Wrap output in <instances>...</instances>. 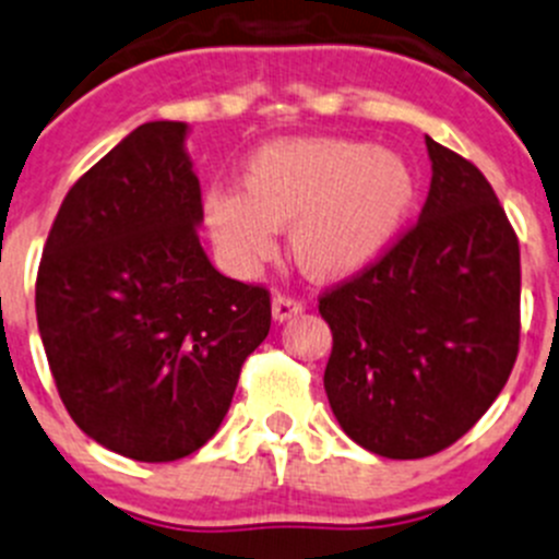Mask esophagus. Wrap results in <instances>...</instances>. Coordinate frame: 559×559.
Masks as SVG:
<instances>
[{
  "label": "esophagus",
  "mask_w": 559,
  "mask_h": 559,
  "mask_svg": "<svg viewBox=\"0 0 559 559\" xmlns=\"http://www.w3.org/2000/svg\"><path fill=\"white\" fill-rule=\"evenodd\" d=\"M301 301L296 299H288V296H274V301H271V318H274L276 323H285L290 321V318L301 316Z\"/></svg>",
  "instance_id": "obj_1"
}]
</instances>
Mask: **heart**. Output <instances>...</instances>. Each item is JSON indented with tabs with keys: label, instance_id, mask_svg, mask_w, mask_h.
Returning a JSON list of instances; mask_svg holds the SVG:
<instances>
[{
	"label": "heart",
	"instance_id": "obj_1",
	"mask_svg": "<svg viewBox=\"0 0 559 559\" xmlns=\"http://www.w3.org/2000/svg\"><path fill=\"white\" fill-rule=\"evenodd\" d=\"M417 205V175L390 147L337 136H296L260 147L241 173V194L214 189L203 219L222 258L249 271L274 254L290 227L296 265L337 283L370 269Z\"/></svg>",
	"mask_w": 559,
	"mask_h": 559
}]
</instances>
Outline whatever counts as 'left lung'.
Masks as SVG:
<instances>
[{"label": "left lung", "mask_w": 559, "mask_h": 559, "mask_svg": "<svg viewBox=\"0 0 559 559\" xmlns=\"http://www.w3.org/2000/svg\"><path fill=\"white\" fill-rule=\"evenodd\" d=\"M425 147L433 178L417 225L318 305L340 428L397 461L459 442L519 354V238L475 164L430 136Z\"/></svg>", "instance_id": "obj_1"}]
</instances>
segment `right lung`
Returning <instances> with one entry per match:
<instances>
[{
    "label": "right lung",
    "instance_id": "1",
    "mask_svg": "<svg viewBox=\"0 0 559 559\" xmlns=\"http://www.w3.org/2000/svg\"><path fill=\"white\" fill-rule=\"evenodd\" d=\"M189 126L156 120L73 183L46 241L35 312L73 423L147 464L203 448L271 326L269 294L205 254Z\"/></svg>",
    "mask_w": 559,
    "mask_h": 559
}]
</instances>
